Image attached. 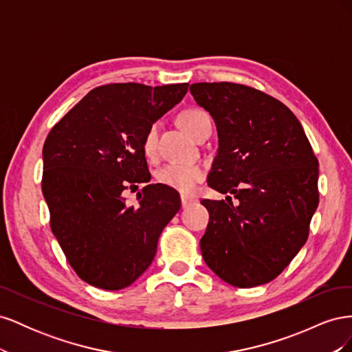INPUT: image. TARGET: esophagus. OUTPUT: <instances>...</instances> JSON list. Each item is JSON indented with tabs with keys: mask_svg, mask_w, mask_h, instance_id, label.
I'll list each match as a JSON object with an SVG mask.
<instances>
[{
	"mask_svg": "<svg viewBox=\"0 0 352 352\" xmlns=\"http://www.w3.org/2000/svg\"><path fill=\"white\" fill-rule=\"evenodd\" d=\"M195 201H197V199H195L194 197H189V195H182V207H184V208H186V207H189V206H192Z\"/></svg>",
	"mask_w": 352,
	"mask_h": 352,
	"instance_id": "obj_1",
	"label": "esophagus"
}]
</instances>
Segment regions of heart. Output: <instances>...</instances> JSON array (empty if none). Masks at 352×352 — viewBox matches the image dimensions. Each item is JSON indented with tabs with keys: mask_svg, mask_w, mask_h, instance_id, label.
<instances>
[{
	"mask_svg": "<svg viewBox=\"0 0 352 352\" xmlns=\"http://www.w3.org/2000/svg\"><path fill=\"white\" fill-rule=\"evenodd\" d=\"M210 122V117L206 111L198 109H189L180 113L179 123L182 124L184 129L190 135L195 136L202 126ZM157 140H158V123H153L148 127L144 140H142V150L145 155L153 157L157 151ZM204 176L202 168L197 164L190 163H172L163 167L157 173L158 182L172 188L180 194L192 192L195 185Z\"/></svg>",
	"mask_w": 352,
	"mask_h": 352,
	"instance_id": "b5f03b06",
	"label": "heart"
}]
</instances>
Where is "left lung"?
<instances>
[{"label": "left lung", "instance_id": "obj_1", "mask_svg": "<svg viewBox=\"0 0 352 352\" xmlns=\"http://www.w3.org/2000/svg\"><path fill=\"white\" fill-rule=\"evenodd\" d=\"M189 89L217 127L208 186L239 199L201 201L210 212L202 258L232 286L269 283L308 238L318 206L313 148L295 114L267 94L230 82Z\"/></svg>", "mask_w": 352, "mask_h": 352}]
</instances>
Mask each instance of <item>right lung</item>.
<instances>
[{"label":"right lung","mask_w":352,"mask_h":352,"mask_svg":"<svg viewBox=\"0 0 352 352\" xmlns=\"http://www.w3.org/2000/svg\"><path fill=\"white\" fill-rule=\"evenodd\" d=\"M189 83H110L92 89L52 127L42 160L51 230L87 283L105 291L132 285L150 267L157 242L180 208L175 189L151 179L142 140L182 101ZM145 183L136 206L124 190Z\"/></svg>","instance_id":"1"}]
</instances>
